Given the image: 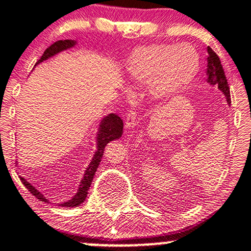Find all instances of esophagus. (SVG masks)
<instances>
[{"label": "esophagus", "instance_id": "1", "mask_svg": "<svg viewBox=\"0 0 251 251\" xmlns=\"http://www.w3.org/2000/svg\"><path fill=\"white\" fill-rule=\"evenodd\" d=\"M136 111L134 110V109H130L129 110V113L126 114V126L128 129L130 128H134L135 126H136Z\"/></svg>", "mask_w": 251, "mask_h": 251}]
</instances>
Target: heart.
Returning <instances> with one entry per match:
<instances>
[{
	"mask_svg": "<svg viewBox=\"0 0 251 251\" xmlns=\"http://www.w3.org/2000/svg\"><path fill=\"white\" fill-rule=\"evenodd\" d=\"M200 70V55L191 44L156 43L132 52L126 72L136 83H150L156 99L167 97L188 87Z\"/></svg>",
	"mask_w": 251,
	"mask_h": 251,
	"instance_id": "obj_1",
	"label": "heart"
}]
</instances>
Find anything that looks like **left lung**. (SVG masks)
<instances>
[{
    "mask_svg": "<svg viewBox=\"0 0 251 251\" xmlns=\"http://www.w3.org/2000/svg\"><path fill=\"white\" fill-rule=\"evenodd\" d=\"M208 66H207V75L208 82L210 84H216L220 90L225 94L226 97V102L230 104V89H229L228 81H226L225 70H223L222 64H221L220 57L216 52L214 51L210 47H208Z\"/></svg>",
    "mask_w": 251,
    "mask_h": 251,
    "instance_id": "obj_1",
    "label": "left lung"
}]
</instances>
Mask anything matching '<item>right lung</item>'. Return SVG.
<instances>
[{"instance_id":"add662e5","label":"right lung","mask_w":251,"mask_h":251,"mask_svg":"<svg viewBox=\"0 0 251 251\" xmlns=\"http://www.w3.org/2000/svg\"><path fill=\"white\" fill-rule=\"evenodd\" d=\"M75 43H76L75 41L73 40H64V41L62 40V41H57V42L52 43L51 46L48 47V48L44 50L43 55L41 56V58L37 61V63L47 60V58L51 57V56H54L55 54H57V52L62 51V50L72 48V47L75 46ZM122 134H123V121L121 120V117H119L115 114H110L108 115L107 117L103 119L101 125H100L99 134H97V150L95 155H94L93 161L90 162L89 167H88V169L85 170L83 178H82L81 184H79L77 194H76L70 201L62 203L60 205H62V207H67V208H73V207H77V205L84 202L85 197H87L88 190H89L91 185V182H93L94 175H95L97 170V167H99L100 162L102 160L103 151H104L105 146H107L110 141L120 138L122 136ZM21 181H22V183L25 184L26 189L30 191L36 199H38L42 202H48V200L43 196V194H41L37 189H35V188L32 187L28 181H25L23 177H21Z\"/></svg>"}]
</instances>
